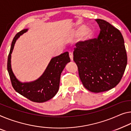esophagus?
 I'll return each mask as SVG.
<instances>
[{
	"mask_svg": "<svg viewBox=\"0 0 131 131\" xmlns=\"http://www.w3.org/2000/svg\"><path fill=\"white\" fill-rule=\"evenodd\" d=\"M69 56H70V60H71V61H73V54L72 53H69Z\"/></svg>",
	"mask_w": 131,
	"mask_h": 131,
	"instance_id": "esophagus-1",
	"label": "esophagus"
}]
</instances>
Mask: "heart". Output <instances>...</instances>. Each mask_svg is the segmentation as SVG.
Here are the masks:
<instances>
[{
  "mask_svg": "<svg viewBox=\"0 0 131 131\" xmlns=\"http://www.w3.org/2000/svg\"><path fill=\"white\" fill-rule=\"evenodd\" d=\"M75 37H80L82 36V41L84 43H87L94 39L95 36V31L91 28H88L86 25H82L75 30L74 32Z\"/></svg>",
  "mask_w": 131,
  "mask_h": 131,
  "instance_id": "1",
  "label": "heart"
}]
</instances>
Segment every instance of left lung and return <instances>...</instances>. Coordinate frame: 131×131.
<instances>
[{
  "instance_id": "8db88e82",
  "label": "left lung",
  "mask_w": 131,
  "mask_h": 131,
  "mask_svg": "<svg viewBox=\"0 0 131 131\" xmlns=\"http://www.w3.org/2000/svg\"><path fill=\"white\" fill-rule=\"evenodd\" d=\"M100 33L98 39L87 43H77L74 61L86 89L101 92L120 82L127 64V55L121 33L108 22L96 19Z\"/></svg>"
}]
</instances>
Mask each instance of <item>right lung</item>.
<instances>
[{
	"label": "right lung",
	"mask_w": 131,
	"mask_h": 131,
	"mask_svg": "<svg viewBox=\"0 0 131 131\" xmlns=\"http://www.w3.org/2000/svg\"><path fill=\"white\" fill-rule=\"evenodd\" d=\"M27 30L28 29H26L19 32L12 41L8 56L7 71L16 91L31 101L44 102L51 99L59 91L60 75L66 64L70 62V59L67 51L52 58L45 71L38 79L31 82L20 81L12 71L11 54L16 40Z\"/></svg>",
	"instance_id": "obj_1"
}]
</instances>
